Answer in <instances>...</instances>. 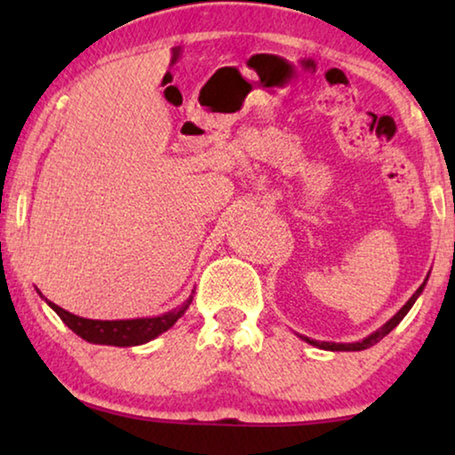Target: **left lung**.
Instances as JSON below:
<instances>
[{
  "instance_id": "left-lung-1",
  "label": "left lung",
  "mask_w": 455,
  "mask_h": 455,
  "mask_svg": "<svg viewBox=\"0 0 455 455\" xmlns=\"http://www.w3.org/2000/svg\"><path fill=\"white\" fill-rule=\"evenodd\" d=\"M425 283H427V279H425ZM425 283L420 285L419 290L414 291L412 294V298H410V300L403 304V307L397 310V313L391 316V319L385 323L383 327H379L375 333H371L369 338H364V339H360V341H354V344H335V341H316V339H310V338H304V335H300V338L307 341V344H310V346H316V347H321V350H331V352H360V350H366V347H371V346H375L377 341H381L385 335H387L391 329H395L397 325H400V321L403 319V316L408 315V310L412 308V304L416 302V298H419L420 294H422V290H425Z\"/></svg>"
}]
</instances>
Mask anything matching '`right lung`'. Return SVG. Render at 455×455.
I'll use <instances>...</instances> for the list:
<instances>
[{
    "label": "right lung",
    "mask_w": 455,
    "mask_h": 455,
    "mask_svg": "<svg viewBox=\"0 0 455 455\" xmlns=\"http://www.w3.org/2000/svg\"><path fill=\"white\" fill-rule=\"evenodd\" d=\"M41 294V291H39ZM192 296L188 300L182 302V307L170 310V313L161 316H151V319H126V321H95V319H84V316H76L68 310L60 308L58 304L49 302L55 313L60 315V319L72 329L74 333L80 338L91 341V344H105V346H140L147 344L161 335L167 329L173 327L180 316L186 313V308L190 307Z\"/></svg>",
    "instance_id": "obj_1"
}]
</instances>
